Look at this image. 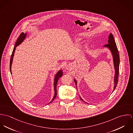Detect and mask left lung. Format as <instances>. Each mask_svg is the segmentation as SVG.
Returning <instances> with one entry per match:
<instances>
[{"label": "left lung", "mask_w": 133, "mask_h": 133, "mask_svg": "<svg viewBox=\"0 0 133 133\" xmlns=\"http://www.w3.org/2000/svg\"><path fill=\"white\" fill-rule=\"evenodd\" d=\"M109 39L108 40L109 43L104 45V46L108 47L111 50L113 55V61H114V67H115V74L114 77V90L118 84L120 59H119V55L118 52V48H117V45L116 44L115 40L114 39V37L111 33L110 34ZM74 81L76 86V81L75 79H74ZM79 98L81 101H82L84 102H85L83 100V99L80 97V96H79Z\"/></svg>", "instance_id": "1"}]
</instances>
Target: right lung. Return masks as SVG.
<instances>
[{
  "instance_id": "obj_1",
  "label": "right lung",
  "mask_w": 133,
  "mask_h": 133,
  "mask_svg": "<svg viewBox=\"0 0 133 133\" xmlns=\"http://www.w3.org/2000/svg\"><path fill=\"white\" fill-rule=\"evenodd\" d=\"M26 34H24L23 32H22L20 36H19L18 38L17 39V40L16 42V44L15 45V46L14 47V49H13V52H12V55H11V59H10V71H11V74H12V72H11V66H12V62H13V57H14V52H15V49H16V47L20 44H21L22 41L24 40V39L26 37ZM63 75V72L62 70H59V71L56 74V76H55V79H54V88H55V95H54V98H52V99L51 100V101L49 103H51L56 97L57 96V83H58V81L59 80V78L62 76Z\"/></svg>"
}]
</instances>
